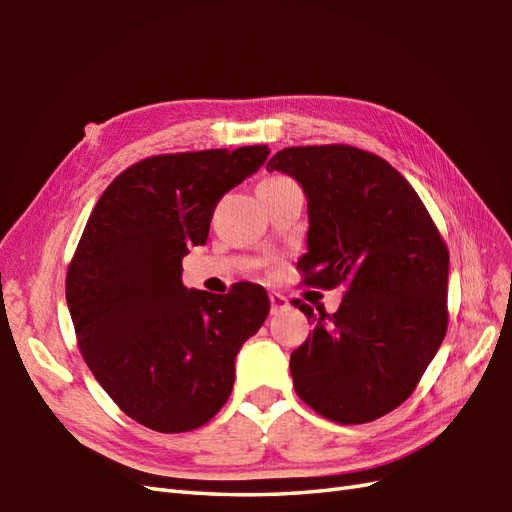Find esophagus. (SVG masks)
<instances>
[{
  "label": "esophagus",
  "mask_w": 512,
  "mask_h": 512,
  "mask_svg": "<svg viewBox=\"0 0 512 512\" xmlns=\"http://www.w3.org/2000/svg\"><path fill=\"white\" fill-rule=\"evenodd\" d=\"M288 306H290V303L284 295H279V292H270V312L277 314L281 310H286Z\"/></svg>",
  "instance_id": "esophagus-1"
}]
</instances>
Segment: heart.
Wrapping results in <instances>:
<instances>
[{
  "label": "heart",
  "mask_w": 512,
  "mask_h": 512,
  "mask_svg": "<svg viewBox=\"0 0 512 512\" xmlns=\"http://www.w3.org/2000/svg\"><path fill=\"white\" fill-rule=\"evenodd\" d=\"M277 180H281V178H277Z\"/></svg>",
  "instance_id": "heart-1"
}]
</instances>
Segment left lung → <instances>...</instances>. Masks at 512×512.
Segmentation results:
<instances>
[{
    "mask_svg": "<svg viewBox=\"0 0 512 512\" xmlns=\"http://www.w3.org/2000/svg\"><path fill=\"white\" fill-rule=\"evenodd\" d=\"M266 169L308 198L303 284L345 288L334 314L295 301L314 330L290 354L292 383L323 418L372 422L411 396L440 350L449 250L411 184L363 149L288 147Z\"/></svg>",
    "mask_w": 512,
    "mask_h": 512,
    "instance_id": "obj_1",
    "label": "left lung"
}]
</instances>
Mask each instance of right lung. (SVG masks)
<instances>
[{
	"mask_svg": "<svg viewBox=\"0 0 512 512\" xmlns=\"http://www.w3.org/2000/svg\"><path fill=\"white\" fill-rule=\"evenodd\" d=\"M266 145L140 160L96 202L65 279L81 354L129 418L160 433L209 422L231 396L235 358L262 328L266 290L182 284L215 204L264 165Z\"/></svg>",
	"mask_w": 512,
	"mask_h": 512,
	"instance_id": "right-lung-1",
	"label": "right lung"
}]
</instances>
